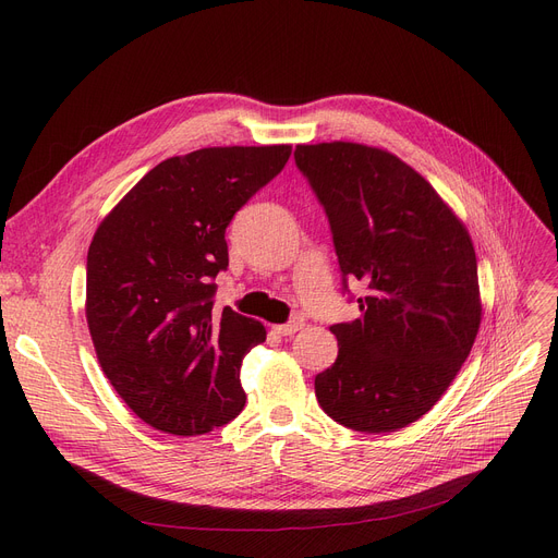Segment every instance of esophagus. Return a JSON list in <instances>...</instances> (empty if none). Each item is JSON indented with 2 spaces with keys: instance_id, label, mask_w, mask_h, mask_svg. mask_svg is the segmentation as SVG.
I'll list each match as a JSON object with an SVG mask.
<instances>
[{
  "instance_id": "esophagus-1",
  "label": "esophagus",
  "mask_w": 558,
  "mask_h": 558,
  "mask_svg": "<svg viewBox=\"0 0 558 558\" xmlns=\"http://www.w3.org/2000/svg\"><path fill=\"white\" fill-rule=\"evenodd\" d=\"M303 326H305V318H303V316H294V318H289L287 324L274 326V330H276L278 335H282V337H291V335H296Z\"/></svg>"
}]
</instances>
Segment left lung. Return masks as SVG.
I'll return each mask as SVG.
<instances>
[{
  "label": "left lung",
  "instance_id": "1",
  "mask_svg": "<svg viewBox=\"0 0 558 558\" xmlns=\"http://www.w3.org/2000/svg\"><path fill=\"white\" fill-rule=\"evenodd\" d=\"M294 158L330 221L343 289L368 287L362 316L330 326L339 355L316 375V400L343 427L396 432L429 412L471 355L482 320L471 234L389 151L320 142Z\"/></svg>",
  "mask_w": 558,
  "mask_h": 558
}]
</instances>
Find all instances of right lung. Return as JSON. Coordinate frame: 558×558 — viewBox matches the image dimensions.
<instances>
[{"mask_svg":"<svg viewBox=\"0 0 558 558\" xmlns=\"http://www.w3.org/2000/svg\"><path fill=\"white\" fill-rule=\"evenodd\" d=\"M289 144L210 146L167 158L114 205L87 251L85 316L114 391L160 432L196 436L238 418L242 360L267 339L215 310L226 228L282 171Z\"/></svg>","mask_w":558,"mask_h":558,"instance_id":"obj_1","label":"right lung"}]
</instances>
